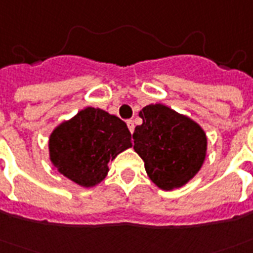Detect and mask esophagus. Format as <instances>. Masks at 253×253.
<instances>
[{
	"instance_id": "1",
	"label": "esophagus",
	"mask_w": 253,
	"mask_h": 253,
	"mask_svg": "<svg viewBox=\"0 0 253 253\" xmlns=\"http://www.w3.org/2000/svg\"><path fill=\"white\" fill-rule=\"evenodd\" d=\"M127 127H128V130H130L131 132H134V128H135L134 121H131V119H128V121H127Z\"/></svg>"
}]
</instances>
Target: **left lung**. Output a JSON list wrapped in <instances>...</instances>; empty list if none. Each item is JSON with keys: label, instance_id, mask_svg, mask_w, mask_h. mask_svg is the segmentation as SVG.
Listing matches in <instances>:
<instances>
[{"label": "left lung", "instance_id": "obj_1", "mask_svg": "<svg viewBox=\"0 0 253 253\" xmlns=\"http://www.w3.org/2000/svg\"><path fill=\"white\" fill-rule=\"evenodd\" d=\"M134 150L143 159L152 182L162 190L184 186L203 165L207 138L202 127L165 105H148L139 113Z\"/></svg>", "mask_w": 253, "mask_h": 253}]
</instances>
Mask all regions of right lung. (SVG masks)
Segmentation results:
<instances>
[{"mask_svg": "<svg viewBox=\"0 0 253 253\" xmlns=\"http://www.w3.org/2000/svg\"><path fill=\"white\" fill-rule=\"evenodd\" d=\"M131 146V132L126 123L94 107L82 110L59 125L49 140L53 165L82 187L102 182L109 171V162Z\"/></svg>", "mask_w": 253, "mask_h": 253, "instance_id": "right-lung-1", "label": "right lung"}]
</instances>
